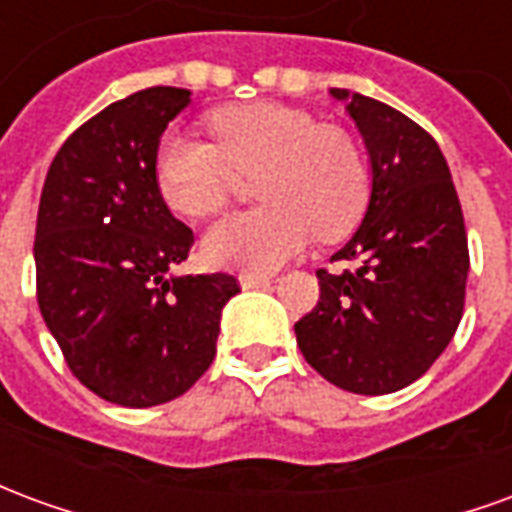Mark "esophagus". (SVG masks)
Instances as JSON below:
<instances>
[{
	"mask_svg": "<svg viewBox=\"0 0 512 512\" xmlns=\"http://www.w3.org/2000/svg\"><path fill=\"white\" fill-rule=\"evenodd\" d=\"M241 288L252 290V288H263V285H271V277H263V274H241L238 277Z\"/></svg>",
	"mask_w": 512,
	"mask_h": 512,
	"instance_id": "34e87169",
	"label": "esophagus"
}]
</instances>
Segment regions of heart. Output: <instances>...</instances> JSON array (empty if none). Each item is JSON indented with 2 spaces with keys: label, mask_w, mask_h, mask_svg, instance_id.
I'll list each match as a JSON object with an SVG mask.
<instances>
[{
  "label": "heart",
  "mask_w": 512,
  "mask_h": 512,
  "mask_svg": "<svg viewBox=\"0 0 512 512\" xmlns=\"http://www.w3.org/2000/svg\"><path fill=\"white\" fill-rule=\"evenodd\" d=\"M216 145L167 134L156 150V183L175 213L208 219L230 202L235 172H255L257 205L202 238V257L219 268L274 271L312 235L345 233L362 216L370 175L362 150L340 128L321 126L296 106H224L208 117Z\"/></svg>",
  "instance_id": "1"
}]
</instances>
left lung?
Segmentation results:
<instances>
[{"label": "left lung", "instance_id": "obj_1", "mask_svg": "<svg viewBox=\"0 0 512 512\" xmlns=\"http://www.w3.org/2000/svg\"><path fill=\"white\" fill-rule=\"evenodd\" d=\"M345 101L370 156V200L354 238L318 268L321 299L296 323L301 354L326 381L356 395L414 384L450 345L469 277L458 191L436 139L367 95Z\"/></svg>", "mask_w": 512, "mask_h": 512}]
</instances>
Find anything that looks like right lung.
<instances>
[{"instance_id": "obj_1", "label": "right lung", "mask_w": 512, "mask_h": 512, "mask_svg": "<svg viewBox=\"0 0 512 512\" xmlns=\"http://www.w3.org/2000/svg\"><path fill=\"white\" fill-rule=\"evenodd\" d=\"M189 90L147 87L76 128L43 183L38 307L71 373L126 408L175 400L211 367L230 274L172 277L194 233L169 213L156 150Z\"/></svg>"}]
</instances>
